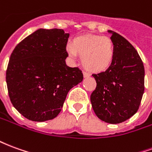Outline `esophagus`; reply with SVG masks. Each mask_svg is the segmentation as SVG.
Here are the masks:
<instances>
[{
	"label": "esophagus",
	"mask_w": 152,
	"mask_h": 152,
	"mask_svg": "<svg viewBox=\"0 0 152 152\" xmlns=\"http://www.w3.org/2000/svg\"><path fill=\"white\" fill-rule=\"evenodd\" d=\"M83 76L86 78V77H89V76H90V74L88 72H83Z\"/></svg>",
	"instance_id": "obj_1"
}]
</instances>
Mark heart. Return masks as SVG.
Returning <instances> with one entry per match:
<instances>
[{"instance_id": "obj_1", "label": "heart", "mask_w": 152, "mask_h": 152, "mask_svg": "<svg viewBox=\"0 0 152 152\" xmlns=\"http://www.w3.org/2000/svg\"><path fill=\"white\" fill-rule=\"evenodd\" d=\"M66 53L72 61L81 55V63L86 69L103 72L112 65L115 57V46L111 38L100 35H86L73 39L66 45Z\"/></svg>"}]
</instances>
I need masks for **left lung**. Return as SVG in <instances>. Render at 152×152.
Returning a JSON list of instances; mask_svg holds the SVG:
<instances>
[{
  "mask_svg": "<svg viewBox=\"0 0 152 152\" xmlns=\"http://www.w3.org/2000/svg\"><path fill=\"white\" fill-rule=\"evenodd\" d=\"M107 31L114 43V60L105 72L92 75L97 86L90 101L101 121L119 124L138 110L144 93L145 70L134 47L120 34Z\"/></svg>",
  "mask_w": 152,
  "mask_h": 152,
  "instance_id": "obj_1",
  "label": "left lung"
}]
</instances>
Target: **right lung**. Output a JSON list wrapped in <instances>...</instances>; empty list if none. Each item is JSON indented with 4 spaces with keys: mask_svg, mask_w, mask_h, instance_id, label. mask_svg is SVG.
Returning <instances> with one entry per match:
<instances>
[{
    "mask_svg": "<svg viewBox=\"0 0 152 152\" xmlns=\"http://www.w3.org/2000/svg\"><path fill=\"white\" fill-rule=\"evenodd\" d=\"M68 37L63 29L40 28L12 52L6 71L9 96L15 108L30 121L56 117L67 93L83 80L78 67L66 64Z\"/></svg>",
    "mask_w": 152,
    "mask_h": 152,
    "instance_id": "right-lung-1",
    "label": "right lung"
}]
</instances>
